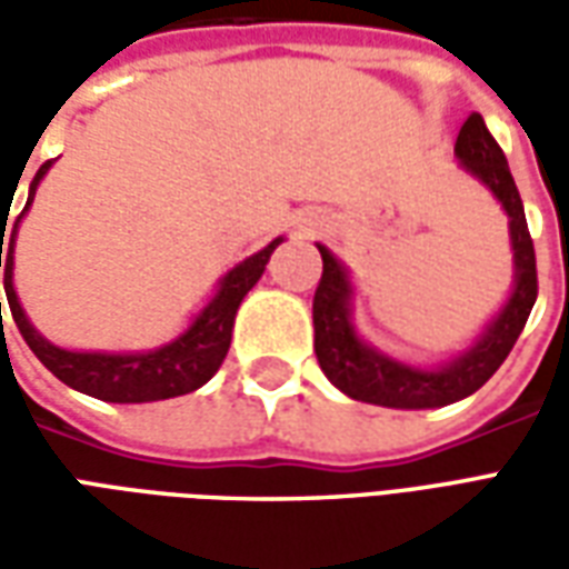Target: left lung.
<instances>
[{
    "label": "left lung",
    "instance_id": "obj_1",
    "mask_svg": "<svg viewBox=\"0 0 569 569\" xmlns=\"http://www.w3.org/2000/svg\"><path fill=\"white\" fill-rule=\"evenodd\" d=\"M453 154L466 170L478 176L509 212V231L515 249V289L500 317L490 322L476 347L453 359L445 369H411L390 357L375 353L353 332L350 322V280L332 252L320 247L322 277L313 292V350L326 378L359 402L383 408H441L472 396L490 381L502 359L518 341L527 317L537 301V252L527 231L525 203L515 188L506 154L485 128V118L472 112L466 118Z\"/></svg>",
    "mask_w": 569,
    "mask_h": 569
}]
</instances>
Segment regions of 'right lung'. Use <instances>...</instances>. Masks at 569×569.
Wrapping results in <instances>:
<instances>
[{
  "mask_svg": "<svg viewBox=\"0 0 569 569\" xmlns=\"http://www.w3.org/2000/svg\"><path fill=\"white\" fill-rule=\"evenodd\" d=\"M48 167H51V161H44L39 167V173L32 176L30 198H27L23 212L30 210L32 198H36V186L42 182ZM20 216L14 219V228L6 231L2 224H8V207L6 212L0 210V268H6L2 283H6L11 317L18 322L23 341L30 345V350L39 357L44 369L51 371L54 378H60L67 387H72V390L93 396V399H103V402H158V399L191 393V390H198V387L210 381L224 362L228 347H231V329H234L240 301L252 286L259 283L273 249L283 243V237H277L261 252L240 261L234 271L224 277L216 298L200 310L198 320L191 322L188 332L179 335L173 345H163L158 350H149V353H76V350H63V347L44 341L42 335L30 326L18 296H14L11 271H14V234H18Z\"/></svg>",
  "mask_w": 569,
  "mask_h": 569,
  "instance_id": "obj_1",
  "label": "right lung"
}]
</instances>
